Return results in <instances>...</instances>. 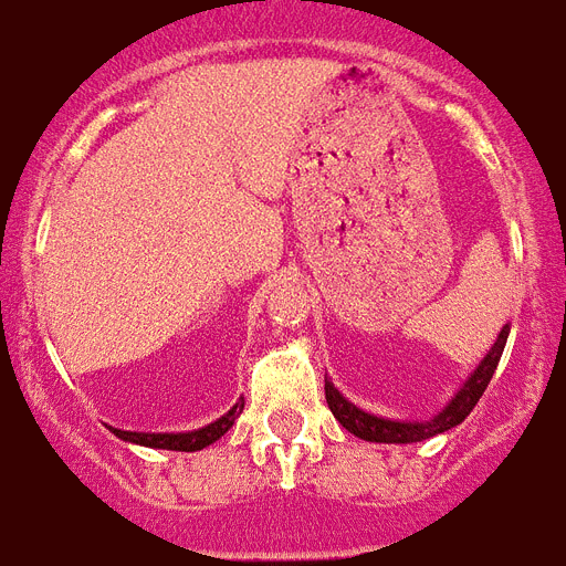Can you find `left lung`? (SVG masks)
Here are the masks:
<instances>
[{"instance_id": "obj_1", "label": "left lung", "mask_w": 566, "mask_h": 566, "mask_svg": "<svg viewBox=\"0 0 566 566\" xmlns=\"http://www.w3.org/2000/svg\"><path fill=\"white\" fill-rule=\"evenodd\" d=\"M509 342V324L500 329V336L491 345V350L485 354V359L479 361L476 370L464 379V386L453 395V400L438 411L436 418L429 420H388L377 418L370 411H361L359 406H354L350 400L338 395V388L324 377V395H327L329 411L336 415V420L347 432H354L361 441H377V444H415V441H427V438L438 436V432H447V429L459 427L464 418H468L473 406L479 403V397L485 395L488 382L494 377L496 365H500V356H503V347Z\"/></svg>"}]
</instances>
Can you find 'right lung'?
<instances>
[{
  "instance_id": "right-lung-1",
  "label": "right lung",
  "mask_w": 566,
  "mask_h": 566,
  "mask_svg": "<svg viewBox=\"0 0 566 566\" xmlns=\"http://www.w3.org/2000/svg\"><path fill=\"white\" fill-rule=\"evenodd\" d=\"M245 409V400H239L228 415H221L219 420H212L207 427L192 429V432H128V429H113V436H119L122 441H130V444L143 447H157V450H178V453H196V450H205L212 441H219L233 420L242 415Z\"/></svg>"
}]
</instances>
